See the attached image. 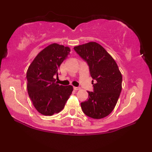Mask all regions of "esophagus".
Masks as SVG:
<instances>
[{
  "label": "esophagus",
  "mask_w": 152,
  "mask_h": 152,
  "mask_svg": "<svg viewBox=\"0 0 152 152\" xmlns=\"http://www.w3.org/2000/svg\"><path fill=\"white\" fill-rule=\"evenodd\" d=\"M74 89L75 90V91H78V90H80V88L79 87H74Z\"/></svg>",
  "instance_id": "obj_1"
}]
</instances>
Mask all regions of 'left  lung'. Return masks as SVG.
<instances>
[{"instance_id":"1","label":"left lung","mask_w":152,"mask_h":152,"mask_svg":"<svg viewBox=\"0 0 152 152\" xmlns=\"http://www.w3.org/2000/svg\"><path fill=\"white\" fill-rule=\"evenodd\" d=\"M74 50L89 66L90 74L96 80L94 91H88L87 101L81 103L83 112L92 118L100 119L111 113L122 88V75L116 61L96 42L75 46Z\"/></svg>"}]
</instances>
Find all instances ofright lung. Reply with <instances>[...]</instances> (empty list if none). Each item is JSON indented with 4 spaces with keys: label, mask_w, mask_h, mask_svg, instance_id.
I'll use <instances>...</instances> for the list:
<instances>
[{
    "label": "right lung",
    "mask_w": 152,
    "mask_h": 152,
    "mask_svg": "<svg viewBox=\"0 0 152 152\" xmlns=\"http://www.w3.org/2000/svg\"><path fill=\"white\" fill-rule=\"evenodd\" d=\"M70 51L69 47L52 43L38 53L28 69V93L40 114L52 116L60 112L72 94V86L59 85L55 78Z\"/></svg>",
    "instance_id": "1"
}]
</instances>
